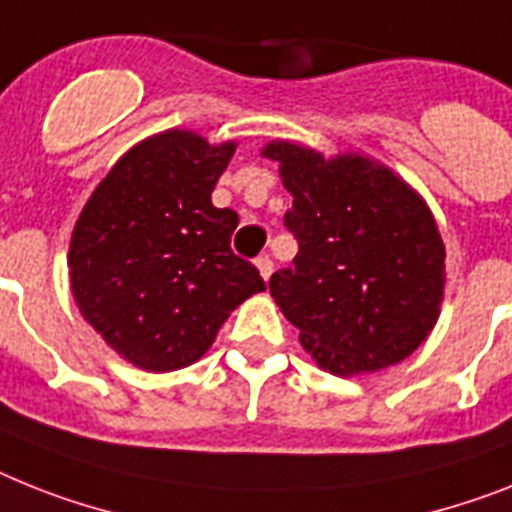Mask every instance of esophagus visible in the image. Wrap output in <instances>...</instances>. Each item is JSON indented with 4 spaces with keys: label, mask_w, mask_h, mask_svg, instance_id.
Instances as JSON below:
<instances>
[{
    "label": "esophagus",
    "mask_w": 512,
    "mask_h": 512,
    "mask_svg": "<svg viewBox=\"0 0 512 512\" xmlns=\"http://www.w3.org/2000/svg\"><path fill=\"white\" fill-rule=\"evenodd\" d=\"M256 266H259V272H261V277H264V280H269V277H272L274 261L269 259V253H264V256H259V259H256Z\"/></svg>",
    "instance_id": "obj_1"
}]
</instances>
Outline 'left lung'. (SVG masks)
Here are the masks:
<instances>
[{"mask_svg":"<svg viewBox=\"0 0 512 512\" xmlns=\"http://www.w3.org/2000/svg\"><path fill=\"white\" fill-rule=\"evenodd\" d=\"M293 193L285 227L298 240L293 266L269 293L322 369L350 377L408 358L439 316L445 246L432 211L398 175L363 156L324 159L274 141Z\"/></svg>","mask_w":512,"mask_h":512,"instance_id":"obj_1","label":"left lung"}]
</instances>
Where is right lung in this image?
I'll use <instances>...</instances> for the list:
<instances>
[{"instance_id": "1", "label": "right lung", "mask_w": 512, "mask_h": 512, "mask_svg": "<svg viewBox=\"0 0 512 512\" xmlns=\"http://www.w3.org/2000/svg\"><path fill=\"white\" fill-rule=\"evenodd\" d=\"M232 154L167 130L122 156L80 211L67 259L80 314L141 369L201 358L232 308L266 290L230 248L238 214L211 204Z\"/></svg>"}]
</instances>
